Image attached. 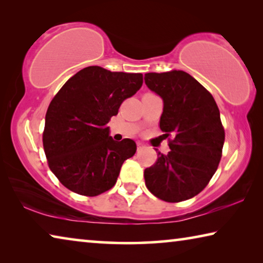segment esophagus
<instances>
[{"instance_id": "esophagus-1", "label": "esophagus", "mask_w": 263, "mask_h": 263, "mask_svg": "<svg viewBox=\"0 0 263 263\" xmlns=\"http://www.w3.org/2000/svg\"><path fill=\"white\" fill-rule=\"evenodd\" d=\"M137 147H138V149H141L142 147H144V146H142L141 142H138V144H137Z\"/></svg>"}]
</instances>
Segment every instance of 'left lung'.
I'll use <instances>...</instances> for the list:
<instances>
[{
	"instance_id": "1",
	"label": "left lung",
	"mask_w": 263,
	"mask_h": 263,
	"mask_svg": "<svg viewBox=\"0 0 263 263\" xmlns=\"http://www.w3.org/2000/svg\"><path fill=\"white\" fill-rule=\"evenodd\" d=\"M145 83L162 99L160 128L173 136L167 155L144 172L147 189L166 202L193 198L205 188L221 158L225 132L212 95L183 70L146 73Z\"/></svg>"
}]
</instances>
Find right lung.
<instances>
[{"mask_svg":"<svg viewBox=\"0 0 263 263\" xmlns=\"http://www.w3.org/2000/svg\"><path fill=\"white\" fill-rule=\"evenodd\" d=\"M142 86V74L89 66L66 82L48 105L43 145L48 166L66 188L97 196L115 185L132 139L116 141L108 123Z\"/></svg>","mask_w":263,"mask_h":263,"instance_id":"right-lung-1","label":"right lung"}]
</instances>
